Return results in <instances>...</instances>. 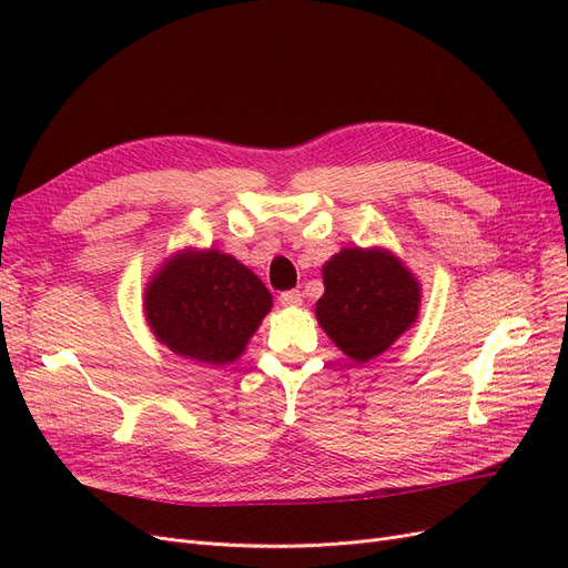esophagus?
I'll return each mask as SVG.
<instances>
[{
  "mask_svg": "<svg viewBox=\"0 0 568 568\" xmlns=\"http://www.w3.org/2000/svg\"><path fill=\"white\" fill-rule=\"evenodd\" d=\"M283 306H300L302 304V292L300 290H287L281 295Z\"/></svg>",
  "mask_w": 568,
  "mask_h": 568,
  "instance_id": "1",
  "label": "esophagus"
}]
</instances>
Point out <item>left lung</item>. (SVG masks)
<instances>
[{
	"mask_svg": "<svg viewBox=\"0 0 568 568\" xmlns=\"http://www.w3.org/2000/svg\"><path fill=\"white\" fill-rule=\"evenodd\" d=\"M323 285L316 318L356 363L387 352L419 314V283L389 250L344 247L325 262Z\"/></svg>",
	"mask_w": 568,
	"mask_h": 568,
	"instance_id": "1",
	"label": "left lung"
}]
</instances>
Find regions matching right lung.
<instances>
[{"label":"right lung","instance_id":"add662e5","mask_svg":"<svg viewBox=\"0 0 568 568\" xmlns=\"http://www.w3.org/2000/svg\"><path fill=\"white\" fill-rule=\"evenodd\" d=\"M273 306L271 292L231 254L181 250L145 285V321L179 356L226 365L245 352Z\"/></svg>","mask_w":568,"mask_h":568}]
</instances>
